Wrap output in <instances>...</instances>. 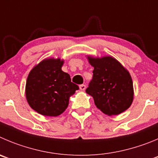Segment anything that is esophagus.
Returning a JSON list of instances; mask_svg holds the SVG:
<instances>
[{"mask_svg": "<svg viewBox=\"0 0 158 158\" xmlns=\"http://www.w3.org/2000/svg\"><path fill=\"white\" fill-rule=\"evenodd\" d=\"M79 89H80L81 90H85V89H86V85H84V84L80 85V86H79Z\"/></svg>", "mask_w": 158, "mask_h": 158, "instance_id": "1", "label": "esophagus"}]
</instances>
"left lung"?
<instances>
[{"instance_id": "1", "label": "left lung", "mask_w": 158, "mask_h": 158, "mask_svg": "<svg viewBox=\"0 0 158 158\" xmlns=\"http://www.w3.org/2000/svg\"><path fill=\"white\" fill-rule=\"evenodd\" d=\"M94 68L93 79L86 89L98 109L107 115H116L127 110L133 101V84L127 69L110 56H87Z\"/></svg>"}]
</instances>
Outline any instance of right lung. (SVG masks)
<instances>
[{"label": "right lung", "instance_id": "obj_1", "mask_svg": "<svg viewBox=\"0 0 158 158\" xmlns=\"http://www.w3.org/2000/svg\"><path fill=\"white\" fill-rule=\"evenodd\" d=\"M64 61L44 59L29 72L26 80V97L31 107L44 116H58L68 107L69 97L79 89L61 70Z\"/></svg>", "mask_w": 158, "mask_h": 158}]
</instances>
